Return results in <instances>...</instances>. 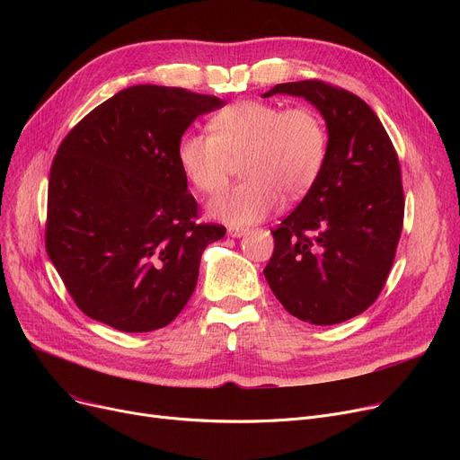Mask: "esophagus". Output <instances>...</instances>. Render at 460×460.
<instances>
[{"instance_id": "34e87169", "label": "esophagus", "mask_w": 460, "mask_h": 460, "mask_svg": "<svg viewBox=\"0 0 460 460\" xmlns=\"http://www.w3.org/2000/svg\"><path fill=\"white\" fill-rule=\"evenodd\" d=\"M248 231L250 229H246V227H233V226L227 229L229 236H233V238H243V236L248 234Z\"/></svg>"}]
</instances>
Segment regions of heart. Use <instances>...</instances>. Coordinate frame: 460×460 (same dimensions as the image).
<instances>
[{
  "label": "heart",
  "instance_id": "obj_1",
  "mask_svg": "<svg viewBox=\"0 0 460 460\" xmlns=\"http://www.w3.org/2000/svg\"><path fill=\"white\" fill-rule=\"evenodd\" d=\"M328 155L323 117L307 106L240 101L212 117V132H184L177 160L186 179L201 191L220 188L234 162L248 177L220 190L208 201L212 217L250 226L267 217L285 198H302L319 179Z\"/></svg>",
  "mask_w": 460,
  "mask_h": 460
}]
</instances>
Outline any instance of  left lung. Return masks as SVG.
I'll return each instance as SVG.
<instances>
[{"label": "left lung", "mask_w": 460, "mask_h": 460, "mask_svg": "<svg viewBox=\"0 0 460 460\" xmlns=\"http://www.w3.org/2000/svg\"><path fill=\"white\" fill-rule=\"evenodd\" d=\"M302 96L326 123L319 179L279 224L264 269L293 317L340 324L380 295L402 229L401 167L388 132L359 96L319 80L278 84L262 94Z\"/></svg>", "instance_id": "left-lung-1"}]
</instances>
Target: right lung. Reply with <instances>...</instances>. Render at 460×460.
Segmentation results:
<instances>
[{"label":"right lung","instance_id":"obj_1","mask_svg":"<svg viewBox=\"0 0 460 460\" xmlns=\"http://www.w3.org/2000/svg\"><path fill=\"white\" fill-rule=\"evenodd\" d=\"M226 101L132 85L59 145L48 184L46 252L87 317L120 332L172 323L198 285L205 248L226 227L196 224L177 160L181 136Z\"/></svg>","mask_w":460,"mask_h":460}]
</instances>
